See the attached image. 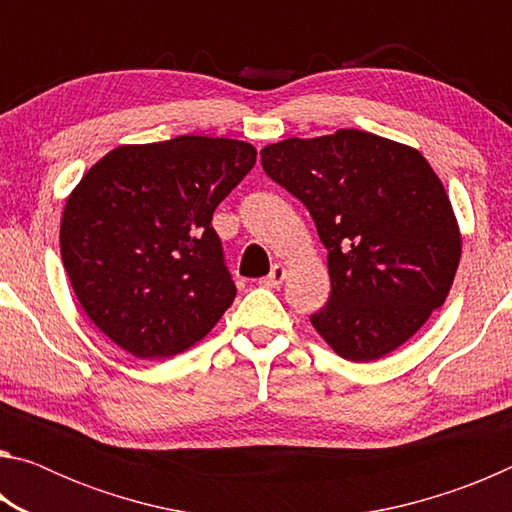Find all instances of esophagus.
I'll use <instances>...</instances> for the list:
<instances>
[{
	"label": "esophagus",
	"mask_w": 512,
	"mask_h": 512,
	"mask_svg": "<svg viewBox=\"0 0 512 512\" xmlns=\"http://www.w3.org/2000/svg\"><path fill=\"white\" fill-rule=\"evenodd\" d=\"M284 280H287V268H284L282 264H275L271 268V273H268L266 277H262V280H259V284H262V287H268V289H275V287H280Z\"/></svg>",
	"instance_id": "esophagus-1"
}]
</instances>
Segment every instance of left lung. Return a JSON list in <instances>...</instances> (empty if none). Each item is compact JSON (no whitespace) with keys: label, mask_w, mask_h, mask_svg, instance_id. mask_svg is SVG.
I'll return each mask as SVG.
<instances>
[{"label":"left lung","mask_w":512,"mask_h":512,"mask_svg":"<svg viewBox=\"0 0 512 512\" xmlns=\"http://www.w3.org/2000/svg\"><path fill=\"white\" fill-rule=\"evenodd\" d=\"M266 176L307 207L327 248L332 293L309 320L339 357L375 361L443 305L461 235L443 183L422 155L343 128L262 151Z\"/></svg>","instance_id":"1"}]
</instances>
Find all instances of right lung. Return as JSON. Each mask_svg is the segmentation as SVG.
<instances>
[{"label":"right lung","mask_w":512,"mask_h":512,"mask_svg":"<svg viewBox=\"0 0 512 512\" xmlns=\"http://www.w3.org/2000/svg\"><path fill=\"white\" fill-rule=\"evenodd\" d=\"M255 146L180 135L119 146L67 198L60 255L90 320L137 359H169L219 323L237 287L212 214Z\"/></svg>","instance_id":"1"}]
</instances>
